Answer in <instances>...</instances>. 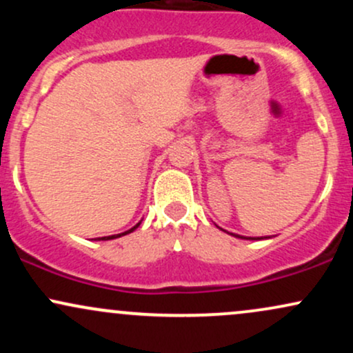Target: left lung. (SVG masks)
<instances>
[{
	"instance_id": "1",
	"label": "left lung",
	"mask_w": 353,
	"mask_h": 353,
	"mask_svg": "<svg viewBox=\"0 0 353 353\" xmlns=\"http://www.w3.org/2000/svg\"><path fill=\"white\" fill-rule=\"evenodd\" d=\"M221 229V228H219ZM224 230V229H222ZM224 232H228V230H224ZM228 234H230V232H228ZM230 236H236V234H230ZM236 237H239V239H247V241H261V239H267V237H244V236H236Z\"/></svg>"
}]
</instances>
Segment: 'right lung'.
<instances>
[{"instance_id":"obj_1","label":"right lung","mask_w":353,"mask_h":353,"mask_svg":"<svg viewBox=\"0 0 353 353\" xmlns=\"http://www.w3.org/2000/svg\"><path fill=\"white\" fill-rule=\"evenodd\" d=\"M141 222H143V221H139V222H137V224L134 225V228H131L129 230H124V232H121V234H114V236H106V237H98V241H111V239H117V237H123V236H125V234H131L132 230H136L137 228H139Z\"/></svg>"}]
</instances>
